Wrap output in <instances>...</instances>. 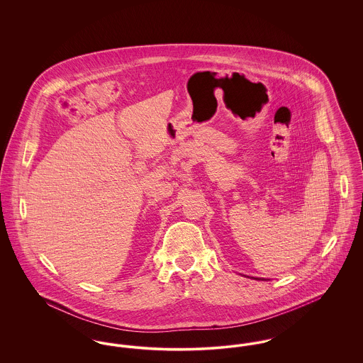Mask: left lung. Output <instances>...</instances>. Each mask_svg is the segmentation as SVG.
Listing matches in <instances>:
<instances>
[{"label": "left lung", "instance_id": "obj_1", "mask_svg": "<svg viewBox=\"0 0 363 363\" xmlns=\"http://www.w3.org/2000/svg\"><path fill=\"white\" fill-rule=\"evenodd\" d=\"M250 279H256V280H267V279H264V277H262V279H261V277H250Z\"/></svg>", "mask_w": 363, "mask_h": 363}]
</instances>
